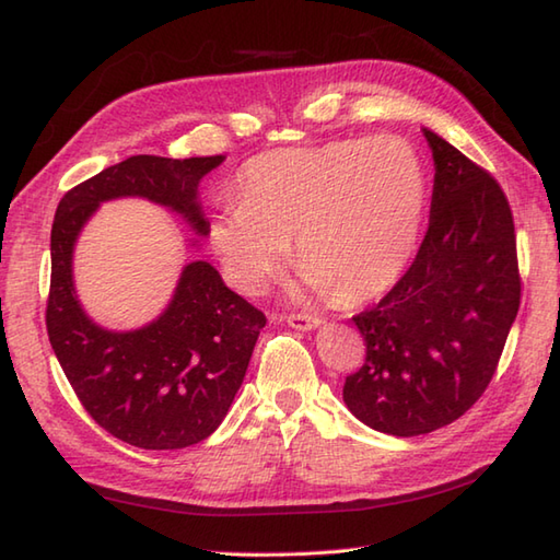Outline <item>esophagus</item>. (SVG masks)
I'll return each instance as SVG.
<instances>
[{
	"mask_svg": "<svg viewBox=\"0 0 560 560\" xmlns=\"http://www.w3.org/2000/svg\"><path fill=\"white\" fill-rule=\"evenodd\" d=\"M281 319H287V323H289L293 329H303V331L315 329L319 323H323V319L311 315V313H289V315H283Z\"/></svg>",
	"mask_w": 560,
	"mask_h": 560,
	"instance_id": "34e87169",
	"label": "esophagus"
}]
</instances>
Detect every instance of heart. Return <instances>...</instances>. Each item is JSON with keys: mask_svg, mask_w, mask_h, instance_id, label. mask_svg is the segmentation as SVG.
Listing matches in <instances>:
<instances>
[{"mask_svg": "<svg viewBox=\"0 0 560 560\" xmlns=\"http://www.w3.org/2000/svg\"><path fill=\"white\" fill-rule=\"evenodd\" d=\"M241 197H225L209 241L225 277L259 295L295 255L317 291L363 303L395 283L419 243L425 171L399 137L339 139L249 161Z\"/></svg>", "mask_w": 560, "mask_h": 560, "instance_id": "1", "label": "heart"}]
</instances>
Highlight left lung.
<instances>
[{
    "mask_svg": "<svg viewBox=\"0 0 560 560\" xmlns=\"http://www.w3.org/2000/svg\"><path fill=\"white\" fill-rule=\"evenodd\" d=\"M423 135L435 161L431 221L407 273L353 315L365 361L343 383L355 419L399 438L438 431L477 404L522 295L501 185L443 137Z\"/></svg>",
    "mask_w": 560,
    "mask_h": 560,
    "instance_id": "1",
    "label": "left lung"
}]
</instances>
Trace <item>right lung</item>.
<instances>
[{
	"label": "right lung",
	"instance_id": "obj_1",
	"mask_svg": "<svg viewBox=\"0 0 560 560\" xmlns=\"http://www.w3.org/2000/svg\"><path fill=\"white\" fill-rule=\"evenodd\" d=\"M221 161L132 156L71 187L55 211L47 337L81 407L135 447L183 450L217 431L243 385L267 317L199 259L183 269L159 319L135 331H108L81 311L71 253L81 225L101 201L115 197H147L171 207L207 235L197 185Z\"/></svg>",
	"mask_w": 560,
	"mask_h": 560
}]
</instances>
